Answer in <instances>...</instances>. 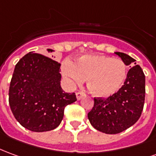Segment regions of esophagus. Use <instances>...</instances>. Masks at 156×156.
I'll use <instances>...</instances> for the list:
<instances>
[{
  "label": "esophagus",
  "instance_id": "esophagus-1",
  "mask_svg": "<svg viewBox=\"0 0 156 156\" xmlns=\"http://www.w3.org/2000/svg\"><path fill=\"white\" fill-rule=\"evenodd\" d=\"M83 96H84V94L81 93V92H77V93H76V97H77V100H78V101L81 100Z\"/></svg>",
  "mask_w": 156,
  "mask_h": 156
}]
</instances>
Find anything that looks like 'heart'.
Wrapping results in <instances>:
<instances>
[{"instance_id":"b5f03b06","label":"heart","mask_w":156,"mask_h":156,"mask_svg":"<svg viewBox=\"0 0 156 156\" xmlns=\"http://www.w3.org/2000/svg\"><path fill=\"white\" fill-rule=\"evenodd\" d=\"M61 70L68 84L78 85L86 80L89 91L101 98L116 94L127 77V66L122 60L104 55H84L75 63L66 60Z\"/></svg>"}]
</instances>
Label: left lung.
<instances>
[{
	"instance_id": "8db88e82",
	"label": "left lung",
	"mask_w": 156,
	"mask_h": 156,
	"mask_svg": "<svg viewBox=\"0 0 156 156\" xmlns=\"http://www.w3.org/2000/svg\"><path fill=\"white\" fill-rule=\"evenodd\" d=\"M127 66L135 60L122 52H115ZM145 97V76L139 65L132 67L122 88L107 99L94 98L92 110L88 113L91 125L98 131L116 134L133 126L139 119Z\"/></svg>"
}]
</instances>
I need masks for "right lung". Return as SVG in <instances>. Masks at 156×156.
<instances>
[{
    "label": "right lung",
    "instance_id": "1",
    "mask_svg": "<svg viewBox=\"0 0 156 156\" xmlns=\"http://www.w3.org/2000/svg\"><path fill=\"white\" fill-rule=\"evenodd\" d=\"M60 67L57 62L33 51L15 66L9 88L10 107L17 122L30 131L55 129L65 107L77 101L74 93L62 89Z\"/></svg>",
    "mask_w": 156,
    "mask_h": 156
}]
</instances>
